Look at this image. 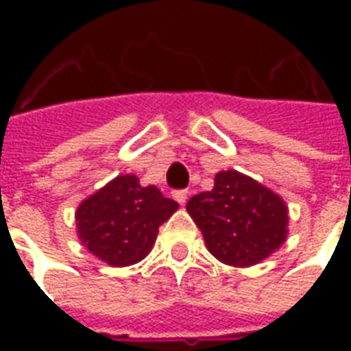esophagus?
<instances>
[{"instance_id":"1","label":"esophagus","mask_w":351,"mask_h":351,"mask_svg":"<svg viewBox=\"0 0 351 351\" xmlns=\"http://www.w3.org/2000/svg\"><path fill=\"white\" fill-rule=\"evenodd\" d=\"M173 197H175L180 205H184V203H186V199H188V190L173 191Z\"/></svg>"}]
</instances>
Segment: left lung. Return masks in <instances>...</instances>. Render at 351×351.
Instances as JSON below:
<instances>
[{
	"mask_svg": "<svg viewBox=\"0 0 351 351\" xmlns=\"http://www.w3.org/2000/svg\"><path fill=\"white\" fill-rule=\"evenodd\" d=\"M186 210L221 263L250 267L278 250L287 237V206L274 191L235 169L220 171L210 191L197 193Z\"/></svg>",
	"mask_w": 351,
	"mask_h": 351,
	"instance_id": "8db88e82",
	"label": "left lung"
}]
</instances>
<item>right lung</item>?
Masks as SVG:
<instances>
[{
    "instance_id": "add662e5",
    "label": "right lung",
    "mask_w": 351,
    "mask_h": 351,
    "mask_svg": "<svg viewBox=\"0 0 351 351\" xmlns=\"http://www.w3.org/2000/svg\"><path fill=\"white\" fill-rule=\"evenodd\" d=\"M176 208L156 186L143 188L135 175H120L80 203L77 233L95 258L128 267L150 254L158 229Z\"/></svg>"
}]
</instances>
